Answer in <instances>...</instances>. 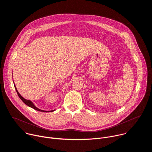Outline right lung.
Masks as SVG:
<instances>
[{
    "mask_svg": "<svg viewBox=\"0 0 152 152\" xmlns=\"http://www.w3.org/2000/svg\"><path fill=\"white\" fill-rule=\"evenodd\" d=\"M15 86V90H16V91H17V93L18 97H20V99L21 100H22L26 105H28V106H29V107L33 108V109H34V110H37V111H41V112L48 113V112H52V111H43V110H41L38 109V108H37V107L33 104V103H32L31 100H26V99H24L22 96H21L19 94V93L18 92V91H17V88H16V87H15V86Z\"/></svg>",
    "mask_w": 152,
    "mask_h": 152,
    "instance_id": "1",
    "label": "right lung"
}]
</instances>
